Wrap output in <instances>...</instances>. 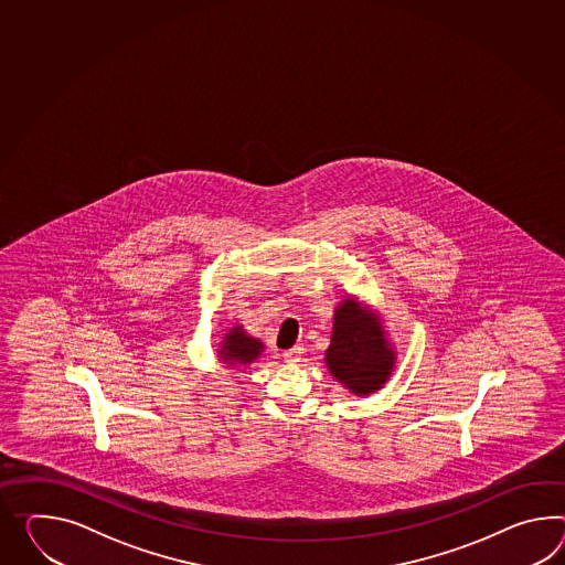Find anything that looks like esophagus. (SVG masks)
Wrapping results in <instances>:
<instances>
[{"label": "esophagus", "mask_w": 565, "mask_h": 565, "mask_svg": "<svg viewBox=\"0 0 565 565\" xmlns=\"http://www.w3.org/2000/svg\"><path fill=\"white\" fill-rule=\"evenodd\" d=\"M284 358H286V361L288 363H300L303 358V347L302 344H296V347H291V349H288L286 353H284Z\"/></svg>", "instance_id": "34e87169"}]
</instances>
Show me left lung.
I'll use <instances>...</instances> for the list:
<instances>
[{"label":"left lung","mask_w":565,"mask_h":565,"mask_svg":"<svg viewBox=\"0 0 565 565\" xmlns=\"http://www.w3.org/2000/svg\"><path fill=\"white\" fill-rule=\"evenodd\" d=\"M398 363L385 320L372 303L347 294L332 315L331 344L324 365L334 382L355 396L382 390Z\"/></svg>","instance_id":"8db88e82"}]
</instances>
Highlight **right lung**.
<instances>
[{
	"mask_svg": "<svg viewBox=\"0 0 565 565\" xmlns=\"http://www.w3.org/2000/svg\"><path fill=\"white\" fill-rule=\"evenodd\" d=\"M216 349V358L226 370H248L255 361H259L265 351L262 339L253 337L245 331L241 322H234L233 327H226L222 332L221 341Z\"/></svg>",
	"mask_w": 565,
	"mask_h": 565,
	"instance_id": "right-lung-1",
	"label": "right lung"
}]
</instances>
